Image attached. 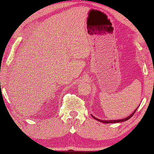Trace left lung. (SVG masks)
Returning <instances> with one entry per match:
<instances>
[{"label": "left lung", "mask_w": 154, "mask_h": 154, "mask_svg": "<svg viewBox=\"0 0 154 154\" xmlns=\"http://www.w3.org/2000/svg\"><path fill=\"white\" fill-rule=\"evenodd\" d=\"M139 106H138V107H139ZM138 107L135 109V110L132 112V113L129 116H128V117H126V118H124V119H116V120H113V119H112V120H103V119H98L97 118H95L94 116H92V114H91V116H92V118L94 119H96V120H97V121H98V122H103V123H104V124H113V123H119V122H126V121H127L128 119H129L130 118H131L132 116H133V115L134 114V113L135 112H136V111L137 110V109H138Z\"/></svg>", "instance_id": "left-lung-1"}]
</instances>
